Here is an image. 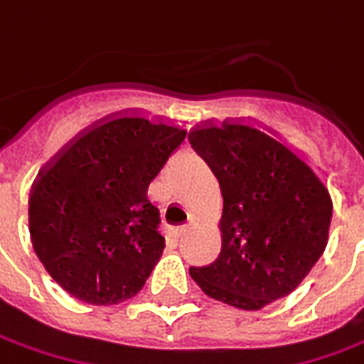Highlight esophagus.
<instances>
[{"label":"esophagus","mask_w":364,"mask_h":364,"mask_svg":"<svg viewBox=\"0 0 364 364\" xmlns=\"http://www.w3.org/2000/svg\"><path fill=\"white\" fill-rule=\"evenodd\" d=\"M190 227H192V218H190V220H188V223H186V225H182V227H178V229H176V235H178V237H182V235H186V232H188Z\"/></svg>","instance_id":"obj_1"}]
</instances>
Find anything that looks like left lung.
I'll return each mask as SVG.
<instances>
[{"mask_svg":"<svg viewBox=\"0 0 364 364\" xmlns=\"http://www.w3.org/2000/svg\"><path fill=\"white\" fill-rule=\"evenodd\" d=\"M188 139L223 194L220 255L190 267L192 279L213 300L241 310L291 294L328 241V190L308 164L255 127L225 121Z\"/></svg>","mask_w":364,"mask_h":364,"instance_id":"left-lung-1","label":"left lung"}]
</instances>
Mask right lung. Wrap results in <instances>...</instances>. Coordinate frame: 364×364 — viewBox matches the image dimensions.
Here are the masks:
<instances>
[{"label":"right lung","mask_w":364,"mask_h":364,"mask_svg":"<svg viewBox=\"0 0 364 364\" xmlns=\"http://www.w3.org/2000/svg\"><path fill=\"white\" fill-rule=\"evenodd\" d=\"M184 135L121 115L77 135L38 174L30 237L50 277L70 296L109 306L144 287L166 247L147 186Z\"/></svg>","instance_id":"1"}]
</instances>
